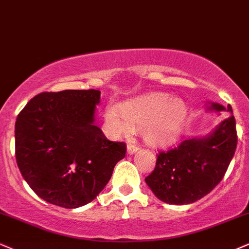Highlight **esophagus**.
<instances>
[{
	"instance_id": "1",
	"label": "esophagus",
	"mask_w": 249,
	"mask_h": 249,
	"mask_svg": "<svg viewBox=\"0 0 249 249\" xmlns=\"http://www.w3.org/2000/svg\"><path fill=\"white\" fill-rule=\"evenodd\" d=\"M139 149H140V148L136 145V144L129 143V144H128V145H127V152H128V155H133V153L136 152Z\"/></svg>"
}]
</instances>
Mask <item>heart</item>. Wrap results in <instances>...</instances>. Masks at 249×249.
Here are the masks:
<instances>
[{
    "label": "heart",
    "mask_w": 249,
    "mask_h": 249,
    "mask_svg": "<svg viewBox=\"0 0 249 249\" xmlns=\"http://www.w3.org/2000/svg\"><path fill=\"white\" fill-rule=\"evenodd\" d=\"M108 107L105 113L107 128L114 136H127L134 125L144 127L146 142L162 145L179 135L187 118V107L181 100H173L168 94L157 93L121 106Z\"/></svg>",
    "instance_id": "1"
}]
</instances>
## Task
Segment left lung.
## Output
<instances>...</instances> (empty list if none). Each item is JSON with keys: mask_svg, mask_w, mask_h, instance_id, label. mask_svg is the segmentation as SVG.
I'll return each mask as SVG.
<instances>
[{"mask_svg": "<svg viewBox=\"0 0 249 249\" xmlns=\"http://www.w3.org/2000/svg\"><path fill=\"white\" fill-rule=\"evenodd\" d=\"M210 109L231 116L202 139L185 140L158 152L156 167L145 182L157 197L170 204H189L209 194L222 181L237 149V129L231 105L211 104Z\"/></svg>", "mask_w": 249, "mask_h": 249, "instance_id": "8db88e82", "label": "left lung"}]
</instances>
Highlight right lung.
<instances>
[{
  "label": "right lung",
  "instance_id": "add662e5",
  "mask_svg": "<svg viewBox=\"0 0 249 249\" xmlns=\"http://www.w3.org/2000/svg\"><path fill=\"white\" fill-rule=\"evenodd\" d=\"M98 90L42 92L15 124L16 160L31 189L48 203L75 209L105 188L125 143L107 140L94 122Z\"/></svg>",
  "mask_w": 249,
  "mask_h": 249
}]
</instances>
